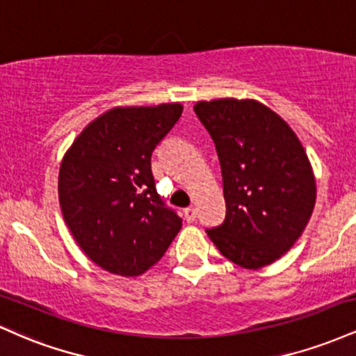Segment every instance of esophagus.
<instances>
[{
	"label": "esophagus",
	"instance_id": "obj_1",
	"mask_svg": "<svg viewBox=\"0 0 356 356\" xmlns=\"http://www.w3.org/2000/svg\"><path fill=\"white\" fill-rule=\"evenodd\" d=\"M184 219L187 220V222H194L195 220V211L192 209V207H187V209H184Z\"/></svg>",
	"mask_w": 356,
	"mask_h": 356
}]
</instances>
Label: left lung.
Instances as JSON below:
<instances>
[{
	"label": "left lung",
	"instance_id": "left-lung-1",
	"mask_svg": "<svg viewBox=\"0 0 356 356\" xmlns=\"http://www.w3.org/2000/svg\"><path fill=\"white\" fill-rule=\"evenodd\" d=\"M194 112L216 144L226 199V219L207 236L241 268L275 263L305 231L316 201L303 145L256 100L197 102Z\"/></svg>",
	"mask_w": 356,
	"mask_h": 356
}]
</instances>
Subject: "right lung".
Masks as SVG:
<instances>
[{
    "instance_id": "1",
    "label": "right lung",
    "mask_w": 356,
    "mask_h": 356,
    "mask_svg": "<svg viewBox=\"0 0 356 356\" xmlns=\"http://www.w3.org/2000/svg\"><path fill=\"white\" fill-rule=\"evenodd\" d=\"M181 113V104L112 108L85 127L61 161L63 219L105 271L142 275L181 231L182 219L157 194L150 165Z\"/></svg>"
}]
</instances>
